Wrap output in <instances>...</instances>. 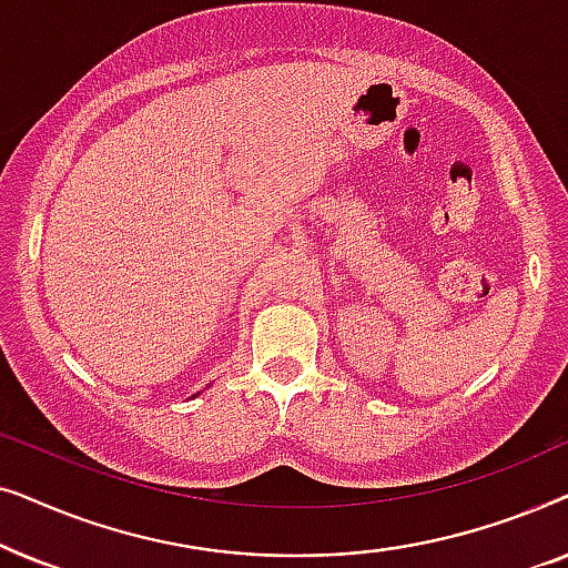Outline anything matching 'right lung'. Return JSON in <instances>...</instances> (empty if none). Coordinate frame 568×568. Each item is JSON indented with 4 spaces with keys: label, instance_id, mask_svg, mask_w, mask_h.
<instances>
[{
    "label": "right lung",
    "instance_id": "right-lung-1",
    "mask_svg": "<svg viewBox=\"0 0 568 568\" xmlns=\"http://www.w3.org/2000/svg\"><path fill=\"white\" fill-rule=\"evenodd\" d=\"M196 395H199V393H196Z\"/></svg>",
    "mask_w": 568,
    "mask_h": 568
}]
</instances>
